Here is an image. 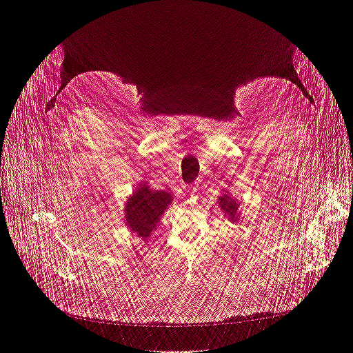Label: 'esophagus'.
Listing matches in <instances>:
<instances>
[{
  "instance_id": "1",
  "label": "esophagus",
  "mask_w": 353,
  "mask_h": 353,
  "mask_svg": "<svg viewBox=\"0 0 353 353\" xmlns=\"http://www.w3.org/2000/svg\"><path fill=\"white\" fill-rule=\"evenodd\" d=\"M190 190H191V193H193V194H197V191H199V188H197L196 185H194V187H191Z\"/></svg>"
}]
</instances>
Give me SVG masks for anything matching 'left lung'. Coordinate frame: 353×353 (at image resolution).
Masks as SVG:
<instances>
[{
    "label": "left lung",
    "instance_id": "8db88e82",
    "mask_svg": "<svg viewBox=\"0 0 353 353\" xmlns=\"http://www.w3.org/2000/svg\"><path fill=\"white\" fill-rule=\"evenodd\" d=\"M218 201H219V208L222 209V212L225 213V215L228 216V219L231 221V222H237L239 221V206H240V203L236 200V199H232L230 194H223V196H221L219 199H218Z\"/></svg>",
    "mask_w": 353,
    "mask_h": 353
}]
</instances>
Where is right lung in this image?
Masks as SVG:
<instances>
[{
  "instance_id": "right-lung-1",
  "label": "right lung",
  "mask_w": 353,
  "mask_h": 353,
  "mask_svg": "<svg viewBox=\"0 0 353 353\" xmlns=\"http://www.w3.org/2000/svg\"><path fill=\"white\" fill-rule=\"evenodd\" d=\"M172 200L168 191L153 190L145 183L141 184L126 200L125 222L128 228L140 239L150 237Z\"/></svg>"
}]
</instances>
